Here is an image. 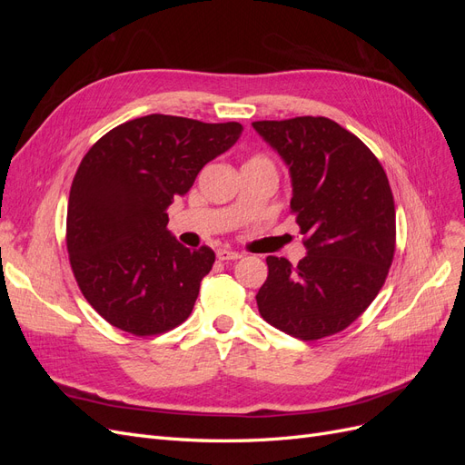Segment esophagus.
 <instances>
[{"mask_svg": "<svg viewBox=\"0 0 465 465\" xmlns=\"http://www.w3.org/2000/svg\"><path fill=\"white\" fill-rule=\"evenodd\" d=\"M217 258H219L221 262H229V260H238V258H242V254H241V252H234V250H231V248H221V250L217 252Z\"/></svg>", "mask_w": 465, "mask_h": 465, "instance_id": "1", "label": "esophagus"}]
</instances>
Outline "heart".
Returning a JSON list of instances; mask_svg holds the SVG:
<instances>
[{
  "label": "heart",
  "mask_w": 465,
  "mask_h": 465,
  "mask_svg": "<svg viewBox=\"0 0 465 465\" xmlns=\"http://www.w3.org/2000/svg\"><path fill=\"white\" fill-rule=\"evenodd\" d=\"M248 163H270L265 157H252ZM272 164V163H270Z\"/></svg>",
  "instance_id": "heart-1"
}]
</instances>
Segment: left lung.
Returning a JSON list of instances; mask_svg holds the SVG:
<instances>
[{"instance_id": "obj_1", "label": "left lung", "mask_w": 465, "mask_h": 465, "mask_svg": "<svg viewBox=\"0 0 465 465\" xmlns=\"http://www.w3.org/2000/svg\"><path fill=\"white\" fill-rule=\"evenodd\" d=\"M285 161L291 213L306 256H267L256 294L262 318L302 341L351 326L376 299L396 252V207L374 153L323 116L254 122Z\"/></svg>"}]
</instances>
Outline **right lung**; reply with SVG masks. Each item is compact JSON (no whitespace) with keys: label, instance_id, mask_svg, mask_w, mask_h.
Instances as JSON below:
<instances>
[{"label":"right lung","instance_id":"add662e5","mask_svg":"<svg viewBox=\"0 0 465 465\" xmlns=\"http://www.w3.org/2000/svg\"><path fill=\"white\" fill-rule=\"evenodd\" d=\"M241 134L238 122L149 114L116 125L83 157L69 192L67 254L83 297L114 328L147 337L190 316L215 252L182 246L166 209Z\"/></svg>","mask_w":465,"mask_h":465}]
</instances>
